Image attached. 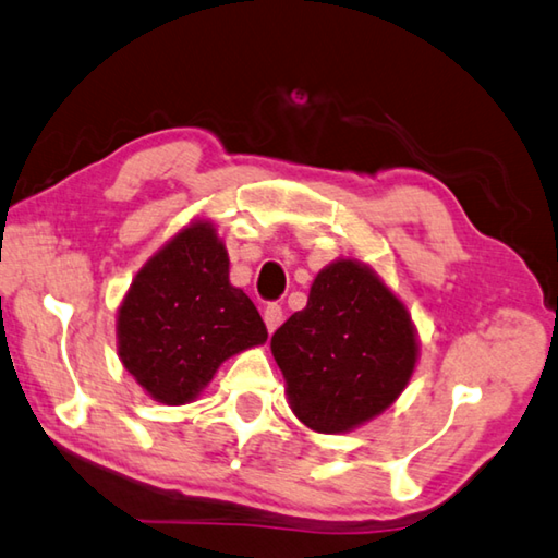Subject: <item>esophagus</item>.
I'll return each instance as SVG.
<instances>
[{"label":"esophagus","mask_w":558,"mask_h":558,"mask_svg":"<svg viewBox=\"0 0 558 558\" xmlns=\"http://www.w3.org/2000/svg\"><path fill=\"white\" fill-rule=\"evenodd\" d=\"M264 326H267L269 333H274L281 326V318H284V311H281V306L277 304H267V308H264Z\"/></svg>","instance_id":"34e87169"}]
</instances>
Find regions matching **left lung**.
Returning a JSON list of instances; mask_svg holds the SVG:
<instances>
[{
    "instance_id": "obj_1",
    "label": "left lung",
    "mask_w": 558,
    "mask_h": 558,
    "mask_svg": "<svg viewBox=\"0 0 558 558\" xmlns=\"http://www.w3.org/2000/svg\"><path fill=\"white\" fill-rule=\"evenodd\" d=\"M291 412L318 434L373 422L418 363L412 314L367 262L338 257L316 274L308 304L271 336Z\"/></svg>"
}]
</instances>
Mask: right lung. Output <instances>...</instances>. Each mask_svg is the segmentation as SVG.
I'll return each instance as SVG.
<instances>
[{
  "label": "right lung",
  "instance_id": "right-lung-1",
  "mask_svg": "<svg viewBox=\"0 0 558 558\" xmlns=\"http://www.w3.org/2000/svg\"><path fill=\"white\" fill-rule=\"evenodd\" d=\"M117 355L156 402H195L225 360L267 343V326L242 289L210 218L166 240L117 306Z\"/></svg>",
  "mask_w": 558,
  "mask_h": 558
}]
</instances>
